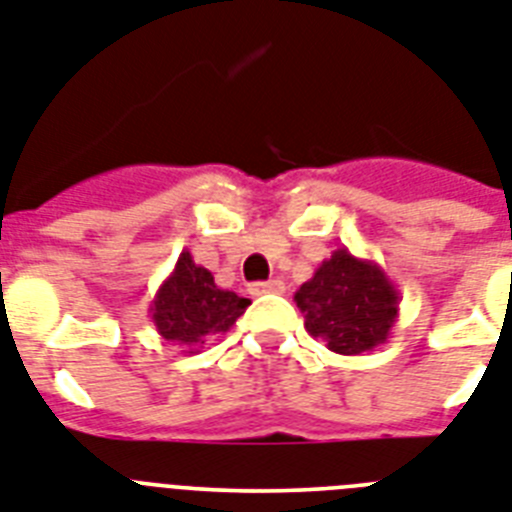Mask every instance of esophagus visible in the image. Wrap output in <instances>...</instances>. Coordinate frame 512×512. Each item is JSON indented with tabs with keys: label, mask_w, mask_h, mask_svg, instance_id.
Here are the masks:
<instances>
[{
	"label": "esophagus",
	"mask_w": 512,
	"mask_h": 512,
	"mask_svg": "<svg viewBox=\"0 0 512 512\" xmlns=\"http://www.w3.org/2000/svg\"><path fill=\"white\" fill-rule=\"evenodd\" d=\"M284 289H286V286L281 284L278 278H273V281H260V284L249 286V292L255 294V297H260V294H281Z\"/></svg>",
	"instance_id": "34e87169"
}]
</instances>
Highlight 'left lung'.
Segmentation results:
<instances>
[{
    "mask_svg": "<svg viewBox=\"0 0 512 512\" xmlns=\"http://www.w3.org/2000/svg\"><path fill=\"white\" fill-rule=\"evenodd\" d=\"M294 302L305 315L307 334L323 339L336 355L373 352L400 318V292L373 260L334 249L299 286Z\"/></svg>",
    "mask_w": 512,
    "mask_h": 512,
    "instance_id": "8db88e82",
    "label": "left lung"
}]
</instances>
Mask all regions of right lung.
Listing matches in <instances>:
<instances>
[{
	"label": "right lung",
	"instance_id": "add662e5",
	"mask_svg": "<svg viewBox=\"0 0 512 512\" xmlns=\"http://www.w3.org/2000/svg\"><path fill=\"white\" fill-rule=\"evenodd\" d=\"M247 307L249 299L220 289L213 273L194 263L189 249H184L173 273L157 289L149 315L165 342L194 355L210 336L226 334Z\"/></svg>",
	"mask_w": 512,
	"mask_h": 512
}]
</instances>
